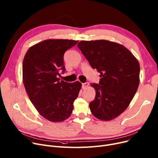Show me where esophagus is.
<instances>
[{"label": "esophagus", "instance_id": "34e87169", "mask_svg": "<svg viewBox=\"0 0 158 158\" xmlns=\"http://www.w3.org/2000/svg\"><path fill=\"white\" fill-rule=\"evenodd\" d=\"M88 85H89L88 82H85V83H82V88H83V89H85V88H86L88 86Z\"/></svg>", "mask_w": 158, "mask_h": 158}]
</instances>
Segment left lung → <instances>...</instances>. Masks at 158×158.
<instances>
[{
	"instance_id": "8db88e82",
	"label": "left lung",
	"mask_w": 158,
	"mask_h": 158,
	"mask_svg": "<svg viewBox=\"0 0 158 158\" xmlns=\"http://www.w3.org/2000/svg\"><path fill=\"white\" fill-rule=\"evenodd\" d=\"M77 47L94 69L100 73L89 108L95 117L113 120L125 111L133 98L139 83V64L123 45L108 40L81 41Z\"/></svg>"
}]
</instances>
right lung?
<instances>
[{"mask_svg": "<svg viewBox=\"0 0 158 158\" xmlns=\"http://www.w3.org/2000/svg\"><path fill=\"white\" fill-rule=\"evenodd\" d=\"M78 41L46 40L30 47L22 64L23 82L31 102L45 119L64 121L70 117L73 103L78 97L81 83L60 81L64 73L63 56Z\"/></svg>", "mask_w": 158, "mask_h": 158, "instance_id": "right-lung-1", "label": "right lung"}]
</instances>
